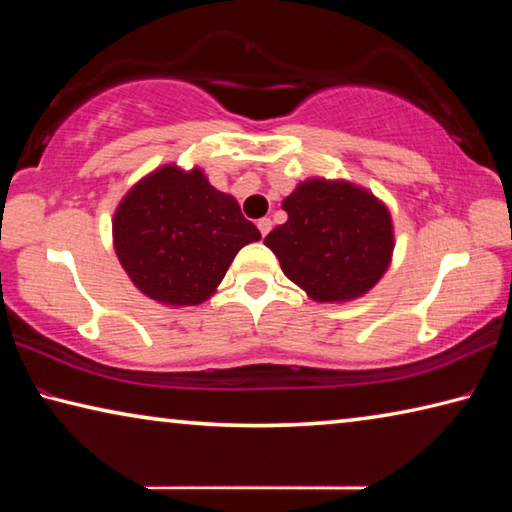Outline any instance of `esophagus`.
I'll list each match as a JSON object with an SVG mask.
<instances>
[{"label":"esophagus","mask_w":512,"mask_h":512,"mask_svg":"<svg viewBox=\"0 0 512 512\" xmlns=\"http://www.w3.org/2000/svg\"><path fill=\"white\" fill-rule=\"evenodd\" d=\"M257 228H259V232H262V235L266 237L268 232H271V228H273V221L268 219V216H264V219L257 221Z\"/></svg>","instance_id":"34e87169"}]
</instances>
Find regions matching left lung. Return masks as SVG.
<instances>
[{"label":"left lung","mask_w":512,"mask_h":512,"mask_svg":"<svg viewBox=\"0 0 512 512\" xmlns=\"http://www.w3.org/2000/svg\"><path fill=\"white\" fill-rule=\"evenodd\" d=\"M287 223L264 244L284 275L318 302L359 298L375 287L393 255L391 214L350 183L307 180L284 198Z\"/></svg>","instance_id":"1"}]
</instances>
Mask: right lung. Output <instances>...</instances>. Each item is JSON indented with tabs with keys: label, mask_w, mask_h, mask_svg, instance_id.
Returning a JSON list of instances; mask_svg holds the SVG:
<instances>
[{
	"label": "right lung",
	"mask_w": 512,
	"mask_h": 512,
	"mask_svg": "<svg viewBox=\"0 0 512 512\" xmlns=\"http://www.w3.org/2000/svg\"><path fill=\"white\" fill-rule=\"evenodd\" d=\"M115 250L133 284L164 305H201L232 259L262 239L235 198L201 169L162 167L137 183L112 221Z\"/></svg>",
	"instance_id": "right-lung-1"
}]
</instances>
